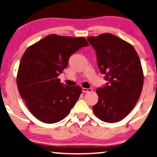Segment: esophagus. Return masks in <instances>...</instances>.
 I'll return each mask as SVG.
<instances>
[{"mask_svg": "<svg viewBox=\"0 0 157 157\" xmlns=\"http://www.w3.org/2000/svg\"><path fill=\"white\" fill-rule=\"evenodd\" d=\"M92 91V89L91 88H82V91L83 93H88V92H90V91Z\"/></svg>", "mask_w": 157, "mask_h": 157, "instance_id": "34e87169", "label": "esophagus"}]
</instances>
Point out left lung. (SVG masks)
<instances>
[{
  "instance_id": "left-lung-1",
  "label": "left lung",
  "mask_w": 157,
  "mask_h": 157,
  "mask_svg": "<svg viewBox=\"0 0 157 157\" xmlns=\"http://www.w3.org/2000/svg\"><path fill=\"white\" fill-rule=\"evenodd\" d=\"M98 68L107 82L97 89L99 100L94 113L106 123H117L131 113L141 95L144 74L133 46L112 34L89 36Z\"/></svg>"
}]
</instances>
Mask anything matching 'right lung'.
Returning a JSON list of instances; mask_svg holds the SVG:
<instances>
[{
  "label": "right lung",
  "mask_w": 157,
  "mask_h": 157,
  "mask_svg": "<svg viewBox=\"0 0 157 157\" xmlns=\"http://www.w3.org/2000/svg\"><path fill=\"white\" fill-rule=\"evenodd\" d=\"M89 46L83 37L50 34L26 49L20 61L16 83L21 98L36 118L55 123L68 115L81 93L58 78L74 52Z\"/></svg>",
  "instance_id": "1"
}]
</instances>
